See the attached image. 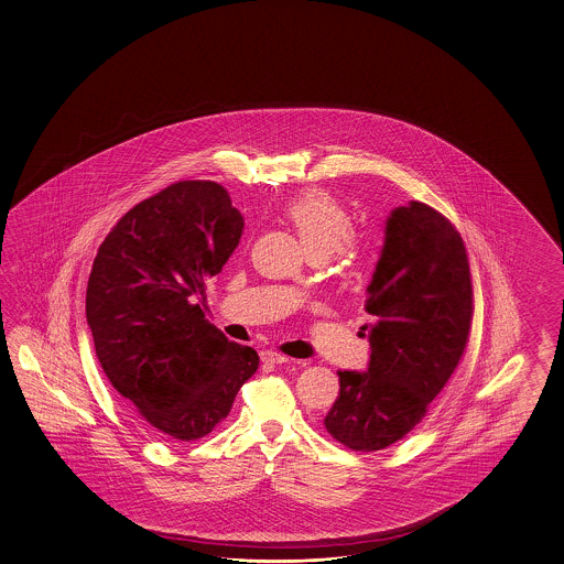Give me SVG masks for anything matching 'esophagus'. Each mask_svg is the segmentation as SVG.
<instances>
[{
  "label": "esophagus",
  "mask_w": 564,
  "mask_h": 564,
  "mask_svg": "<svg viewBox=\"0 0 564 564\" xmlns=\"http://www.w3.org/2000/svg\"><path fill=\"white\" fill-rule=\"evenodd\" d=\"M261 360L264 365H285L291 358L283 357L279 352H273V350H264V352H261Z\"/></svg>",
  "instance_id": "obj_1"
}]
</instances>
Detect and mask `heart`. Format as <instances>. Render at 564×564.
<instances>
[{
    "instance_id": "heart-1",
    "label": "heart",
    "mask_w": 564,
    "mask_h": 564,
    "mask_svg": "<svg viewBox=\"0 0 564 564\" xmlns=\"http://www.w3.org/2000/svg\"><path fill=\"white\" fill-rule=\"evenodd\" d=\"M283 216L300 234L310 259L324 261L334 252L346 257L357 250L355 218L330 193H302L285 204Z\"/></svg>"
}]
</instances>
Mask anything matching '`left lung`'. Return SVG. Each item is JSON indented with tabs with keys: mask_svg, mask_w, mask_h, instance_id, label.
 <instances>
[{
	"mask_svg": "<svg viewBox=\"0 0 564 564\" xmlns=\"http://www.w3.org/2000/svg\"><path fill=\"white\" fill-rule=\"evenodd\" d=\"M367 291L369 369L338 371L340 393L324 417L332 438L358 453L410 434L465 355L475 305L453 221L422 202L395 207Z\"/></svg>",
	"mask_w": 564,
	"mask_h": 564,
	"instance_id": "8db88e82",
	"label": "left lung"
}]
</instances>
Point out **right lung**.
<instances>
[{"label":"right lung","instance_id":"1","mask_svg":"<svg viewBox=\"0 0 564 564\" xmlns=\"http://www.w3.org/2000/svg\"><path fill=\"white\" fill-rule=\"evenodd\" d=\"M242 230L221 185L177 181L126 212L94 259L85 314L97 360L165 438L207 436L259 369L257 350L230 343L195 303Z\"/></svg>","mask_w":564,"mask_h":564}]
</instances>
